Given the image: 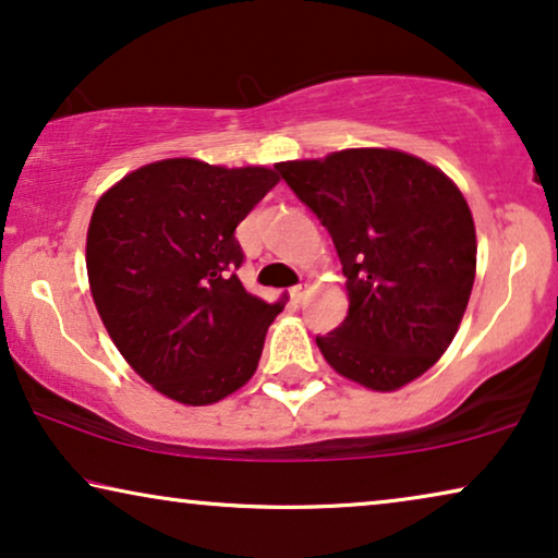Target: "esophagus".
<instances>
[{
	"label": "esophagus",
	"instance_id": "obj_1",
	"mask_svg": "<svg viewBox=\"0 0 558 558\" xmlns=\"http://www.w3.org/2000/svg\"><path fill=\"white\" fill-rule=\"evenodd\" d=\"M307 284H296V287H292V289H289V296H292V300L294 302H302L304 300V294H307Z\"/></svg>",
	"mask_w": 558,
	"mask_h": 558
}]
</instances>
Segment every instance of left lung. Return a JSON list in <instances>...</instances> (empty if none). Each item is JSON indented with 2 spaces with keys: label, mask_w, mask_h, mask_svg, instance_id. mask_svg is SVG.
Returning <instances> with one entry per match:
<instances>
[{
  "label": "left lung",
  "mask_w": 558,
  "mask_h": 558,
  "mask_svg": "<svg viewBox=\"0 0 558 558\" xmlns=\"http://www.w3.org/2000/svg\"><path fill=\"white\" fill-rule=\"evenodd\" d=\"M277 170L332 235L345 274L348 317L317 335L325 361L373 391L429 371L475 281V223L454 182L396 149H342Z\"/></svg>",
  "instance_id": "8db88e82"
}]
</instances>
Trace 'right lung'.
<instances>
[{"label": "right lung", "instance_id": "right-lung-1", "mask_svg": "<svg viewBox=\"0 0 558 558\" xmlns=\"http://www.w3.org/2000/svg\"><path fill=\"white\" fill-rule=\"evenodd\" d=\"M279 182L266 167L144 165L96 203L90 294L113 345L167 399L205 407L254 376L281 302L246 292L235 226Z\"/></svg>", "mask_w": 558, "mask_h": 558}]
</instances>
